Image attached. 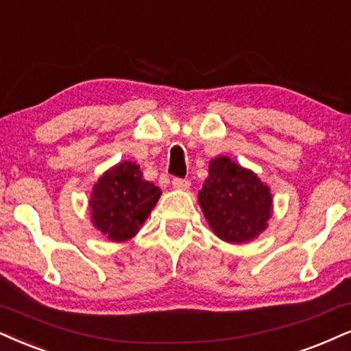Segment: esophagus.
Masks as SVG:
<instances>
[{
  "mask_svg": "<svg viewBox=\"0 0 351 351\" xmlns=\"http://www.w3.org/2000/svg\"><path fill=\"white\" fill-rule=\"evenodd\" d=\"M171 186L175 189H178V191H186V189H189V186H191V183L188 180H181V178H175L171 181Z\"/></svg>",
  "mask_w": 351,
  "mask_h": 351,
  "instance_id": "34e87169",
  "label": "esophagus"
}]
</instances>
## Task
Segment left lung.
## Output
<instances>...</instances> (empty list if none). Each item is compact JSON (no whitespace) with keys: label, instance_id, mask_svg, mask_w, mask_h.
Masks as SVG:
<instances>
[{"label":"left lung","instance_id":"8db88e82","mask_svg":"<svg viewBox=\"0 0 351 351\" xmlns=\"http://www.w3.org/2000/svg\"><path fill=\"white\" fill-rule=\"evenodd\" d=\"M197 201L215 237L230 245L256 239L269 227L274 214L269 186L250 168L225 155L208 162V176Z\"/></svg>","mask_w":351,"mask_h":351}]
</instances>
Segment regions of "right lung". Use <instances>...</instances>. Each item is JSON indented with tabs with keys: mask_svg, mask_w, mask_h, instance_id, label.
I'll use <instances>...</instances> for the list:
<instances>
[{
	"mask_svg": "<svg viewBox=\"0 0 351 351\" xmlns=\"http://www.w3.org/2000/svg\"><path fill=\"white\" fill-rule=\"evenodd\" d=\"M162 196V189L145 181L136 162L124 160L97 180L88 199L94 228L113 243L136 237Z\"/></svg>",
	"mask_w": 351,
	"mask_h": 351,
	"instance_id": "obj_1",
	"label": "right lung"
}]
</instances>
